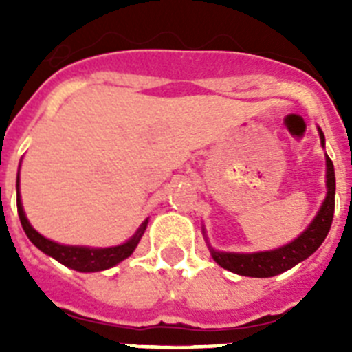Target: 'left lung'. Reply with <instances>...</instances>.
Segmentation results:
<instances>
[{"label":"left lung","instance_id":"obj_1","mask_svg":"<svg viewBox=\"0 0 352 352\" xmlns=\"http://www.w3.org/2000/svg\"><path fill=\"white\" fill-rule=\"evenodd\" d=\"M319 135H321V144L324 146V135L321 130H319ZM326 186H328V194H326L321 210L314 222L305 229L303 234L298 236L294 241L276 250L257 252V254H231V252H214L211 248L214 263H219L222 268L238 273V275L266 278V276H275L278 273L287 272L292 266H296L298 263L312 256L314 252L321 247L333 222L335 169L329 157H326Z\"/></svg>","mask_w":352,"mask_h":352}]
</instances>
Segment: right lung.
<instances>
[{
  "label": "right lung",
  "instance_id": "obj_1",
  "mask_svg": "<svg viewBox=\"0 0 352 352\" xmlns=\"http://www.w3.org/2000/svg\"><path fill=\"white\" fill-rule=\"evenodd\" d=\"M17 211L19 219L23 223V229L30 241L35 245L36 248L47 254V256L54 257L56 261H60L61 264L68 266V268L76 270V272H102V270L113 268L114 264L121 263L123 259L130 257L135 247H138L139 239L144 234V229L148 226V220H144L139 231L130 238L126 243L118 245V247H109V248H89V247H70V245H60L54 243L51 239L43 238L42 234L33 229L28 222L26 214H24L23 204H21V195H19V178H17Z\"/></svg>",
  "mask_w": 352,
  "mask_h": 352
}]
</instances>
